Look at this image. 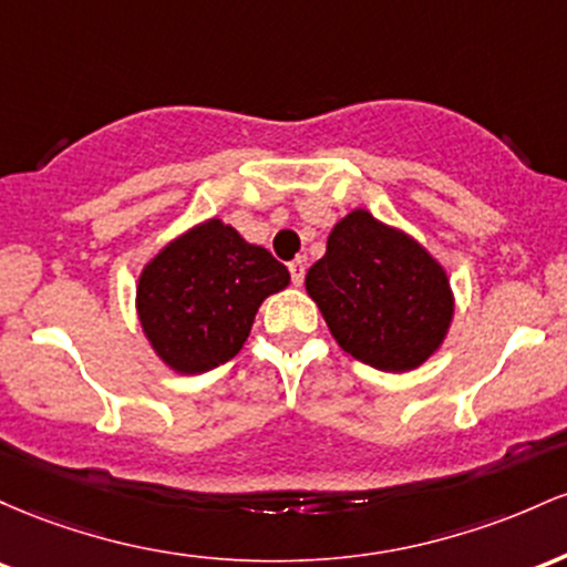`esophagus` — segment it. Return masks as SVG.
Instances as JSON below:
<instances>
[{"label":"esophagus","instance_id":"esophagus-1","mask_svg":"<svg viewBox=\"0 0 567 567\" xmlns=\"http://www.w3.org/2000/svg\"><path fill=\"white\" fill-rule=\"evenodd\" d=\"M289 272H291V284L302 286L305 281V257H297L289 262Z\"/></svg>","mask_w":567,"mask_h":567}]
</instances>
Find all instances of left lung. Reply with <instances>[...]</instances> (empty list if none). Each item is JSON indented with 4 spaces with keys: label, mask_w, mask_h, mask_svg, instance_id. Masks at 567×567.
Masks as SVG:
<instances>
[{
    "label": "left lung",
    "mask_w": 567,
    "mask_h": 567,
    "mask_svg": "<svg viewBox=\"0 0 567 567\" xmlns=\"http://www.w3.org/2000/svg\"><path fill=\"white\" fill-rule=\"evenodd\" d=\"M305 289L337 346L383 372H410L429 361L455 313L444 267L364 208L332 227Z\"/></svg>",
    "instance_id": "8db88e82"
}]
</instances>
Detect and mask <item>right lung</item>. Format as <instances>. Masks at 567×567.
<instances>
[{"instance_id":"1","label":"right lung","mask_w":567,"mask_h":567,"mask_svg":"<svg viewBox=\"0 0 567 567\" xmlns=\"http://www.w3.org/2000/svg\"><path fill=\"white\" fill-rule=\"evenodd\" d=\"M286 286L289 270L270 251L208 219L146 262L136 286L138 321L163 364L200 374L244 348L259 305Z\"/></svg>"}]
</instances>
